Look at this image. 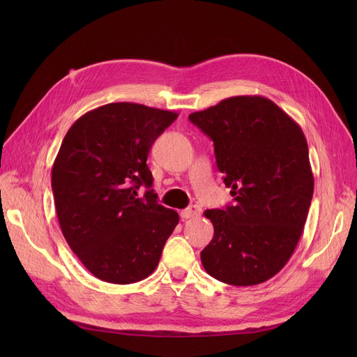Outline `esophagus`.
I'll list each match as a JSON object with an SVG mask.
<instances>
[{"mask_svg":"<svg viewBox=\"0 0 357 357\" xmlns=\"http://www.w3.org/2000/svg\"><path fill=\"white\" fill-rule=\"evenodd\" d=\"M201 211H202V208L199 207V205H190V207L181 210L180 215H181V219H192V218H198Z\"/></svg>","mask_w":357,"mask_h":357,"instance_id":"esophagus-1","label":"esophagus"}]
</instances>
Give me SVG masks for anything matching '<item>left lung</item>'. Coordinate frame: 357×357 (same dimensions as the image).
Segmentation results:
<instances>
[{
	"label": "left lung",
	"mask_w": 357,
	"mask_h": 357,
	"mask_svg": "<svg viewBox=\"0 0 357 357\" xmlns=\"http://www.w3.org/2000/svg\"><path fill=\"white\" fill-rule=\"evenodd\" d=\"M189 121L213 139L235 204L204 214L214 226L201 262L213 278L255 286L282 269L304 231L314 190L301 126L264 96H232Z\"/></svg>",
	"instance_id": "8db88e82"
}]
</instances>
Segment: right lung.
<instances>
[{"mask_svg": "<svg viewBox=\"0 0 357 357\" xmlns=\"http://www.w3.org/2000/svg\"><path fill=\"white\" fill-rule=\"evenodd\" d=\"M177 113L112 102L73 123L52 168L58 220L71 250L96 278L131 284L159 264L178 214L158 202L147 156ZM144 184L148 190L137 193Z\"/></svg>", "mask_w": 357, "mask_h": 357, "instance_id": "1", "label": "right lung"}]
</instances>
